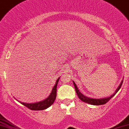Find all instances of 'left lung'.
Returning a JSON list of instances; mask_svg holds the SVG:
<instances>
[{
	"instance_id": "8db88e82",
	"label": "left lung",
	"mask_w": 129,
	"mask_h": 129,
	"mask_svg": "<svg viewBox=\"0 0 129 129\" xmlns=\"http://www.w3.org/2000/svg\"><path fill=\"white\" fill-rule=\"evenodd\" d=\"M123 80H122V81H121L120 86H118V88L117 90H116V92H115V93H113V94L111 96L108 97V98L101 99H95L89 98V97H86V96H85L84 95H83L81 92H79V90H78V88H77L76 85L75 83H74V81H73V83H74V88H75V90H76V92L77 95L78 96V97H79V99L81 100V101H82L83 102H84V103H88V104H92V105L98 106V105H103V104H105L106 103H108V101H109V100L112 98V97H114V96L115 95V94H116V93L118 92V91L120 90V88H121V85H122V83H123Z\"/></svg>"
}]
</instances>
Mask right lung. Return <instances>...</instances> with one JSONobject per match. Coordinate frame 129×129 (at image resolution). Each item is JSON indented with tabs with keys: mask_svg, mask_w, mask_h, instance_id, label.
I'll list each match as a JSON object with an SVG mask.
<instances>
[{
	"mask_svg": "<svg viewBox=\"0 0 129 129\" xmlns=\"http://www.w3.org/2000/svg\"><path fill=\"white\" fill-rule=\"evenodd\" d=\"M59 79H60V78L57 79L56 81V84H55V86L53 88L51 93H50V95L48 96V98L46 99L45 100L39 102V103H32V104H26V103H21V102H20V103L22 104L23 105L25 106H26V108H28V109H31V110H43V109H46V108H49V107L51 106L53 104L54 101H55V99H56V86H57V84L58 82Z\"/></svg>",
	"mask_w": 129,
	"mask_h": 129,
	"instance_id": "1",
	"label": "right lung"
}]
</instances>
